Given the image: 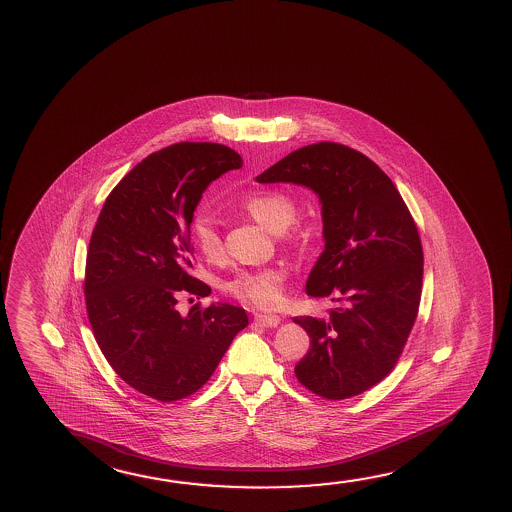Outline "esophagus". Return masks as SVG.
Returning <instances> with one entry per match:
<instances>
[{"mask_svg": "<svg viewBox=\"0 0 512 512\" xmlns=\"http://www.w3.org/2000/svg\"><path fill=\"white\" fill-rule=\"evenodd\" d=\"M254 322H258L263 327H277L281 324V318L277 315H261V313H258V315H254Z\"/></svg>", "mask_w": 512, "mask_h": 512, "instance_id": "34e87169", "label": "esophagus"}]
</instances>
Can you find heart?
<instances>
[{
    "mask_svg": "<svg viewBox=\"0 0 512 512\" xmlns=\"http://www.w3.org/2000/svg\"><path fill=\"white\" fill-rule=\"evenodd\" d=\"M244 210L270 233H284L297 217L292 197L277 190L256 192L245 199ZM192 240L206 260H219L222 240L210 213L199 211L192 219ZM288 272L284 267L242 268L222 283V290L254 308H276L283 301Z\"/></svg>",
    "mask_w": 512,
    "mask_h": 512,
    "instance_id": "b5f03b06",
    "label": "heart"
}]
</instances>
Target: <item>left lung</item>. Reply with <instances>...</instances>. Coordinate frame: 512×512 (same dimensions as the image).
Segmentation results:
<instances>
[{
    "instance_id": "obj_1",
    "label": "left lung",
    "mask_w": 512,
    "mask_h": 512,
    "mask_svg": "<svg viewBox=\"0 0 512 512\" xmlns=\"http://www.w3.org/2000/svg\"><path fill=\"white\" fill-rule=\"evenodd\" d=\"M256 181L302 185L322 204L325 247L306 293L341 306L293 318L311 338L297 379L329 400L370 390L397 365L422 297V242L404 199L379 165L334 142L301 147Z\"/></svg>"
}]
</instances>
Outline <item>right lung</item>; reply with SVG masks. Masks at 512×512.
<instances>
[{
    "mask_svg": "<svg viewBox=\"0 0 512 512\" xmlns=\"http://www.w3.org/2000/svg\"><path fill=\"white\" fill-rule=\"evenodd\" d=\"M242 163L222 144L165 147L119 181L92 231L83 292L94 338L122 381L160 402L203 388L249 324L228 302L176 308L181 293H211L187 272L190 224L211 181Z\"/></svg>",
    "mask_w": 512,
    "mask_h": 512,
    "instance_id": "right-lung-1",
    "label": "right lung"
}]
</instances>
